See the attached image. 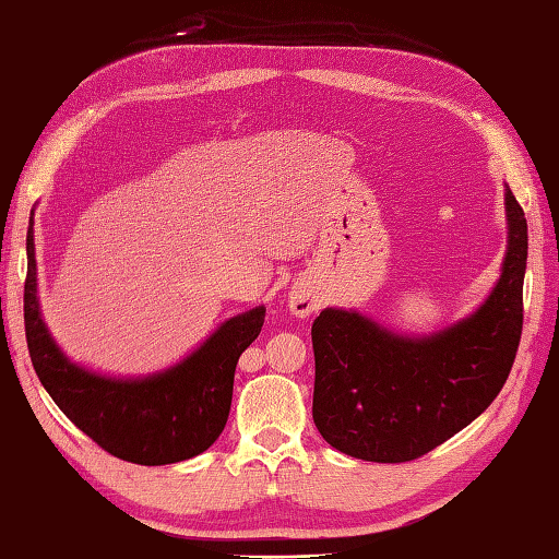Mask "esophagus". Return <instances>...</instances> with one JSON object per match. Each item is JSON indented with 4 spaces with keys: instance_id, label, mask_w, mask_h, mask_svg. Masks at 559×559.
<instances>
[{
    "instance_id": "obj_1",
    "label": "esophagus",
    "mask_w": 559,
    "mask_h": 559,
    "mask_svg": "<svg viewBox=\"0 0 559 559\" xmlns=\"http://www.w3.org/2000/svg\"><path fill=\"white\" fill-rule=\"evenodd\" d=\"M316 296L306 289H294L289 294V311L296 318H308L316 311Z\"/></svg>"
}]
</instances>
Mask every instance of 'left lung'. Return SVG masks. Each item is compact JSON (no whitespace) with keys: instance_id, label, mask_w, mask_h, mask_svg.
<instances>
[{"instance_id":"obj_1","label":"left lung","mask_w":559,"mask_h":559,"mask_svg":"<svg viewBox=\"0 0 559 559\" xmlns=\"http://www.w3.org/2000/svg\"><path fill=\"white\" fill-rule=\"evenodd\" d=\"M500 280L474 313L428 334H402L358 311L313 322V420L334 450L378 464L412 462L476 420L510 376L524 322L528 229L504 186Z\"/></svg>"}]
</instances>
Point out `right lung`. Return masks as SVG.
<instances>
[{"instance_id":"obj_1","label":"right lung","mask_w":559,"mask_h":559,"mask_svg":"<svg viewBox=\"0 0 559 559\" xmlns=\"http://www.w3.org/2000/svg\"><path fill=\"white\" fill-rule=\"evenodd\" d=\"M26 253L23 318L31 361L71 424L109 454L143 466L177 464L205 452L225 430L234 370L263 328L265 306L225 320L175 366L117 378L71 361L49 332L37 296L33 215Z\"/></svg>"}]
</instances>
